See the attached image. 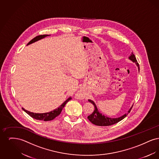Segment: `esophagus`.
Wrapping results in <instances>:
<instances>
[{"mask_svg":"<svg viewBox=\"0 0 159 159\" xmlns=\"http://www.w3.org/2000/svg\"><path fill=\"white\" fill-rule=\"evenodd\" d=\"M77 96L79 98L83 99L85 98V95L81 91H78L77 93Z\"/></svg>","mask_w":159,"mask_h":159,"instance_id":"34e87169","label":"esophagus"}]
</instances>
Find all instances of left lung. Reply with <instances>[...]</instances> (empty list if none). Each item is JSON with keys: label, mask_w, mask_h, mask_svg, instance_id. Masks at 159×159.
<instances>
[{"label": "left lung", "mask_w": 159, "mask_h": 159, "mask_svg": "<svg viewBox=\"0 0 159 159\" xmlns=\"http://www.w3.org/2000/svg\"><path fill=\"white\" fill-rule=\"evenodd\" d=\"M129 59L130 60L132 61H133L134 62L136 63V66L138 67V70L139 71V64L138 63L136 57H135V55L133 53V52H132V53L130 54V56H129ZM88 101L90 102L94 106L95 110H94L93 112L91 114V115L88 116V119H89V120L91 121L92 123H93L95 125H97V126H110V125H112L118 123L119 121H121V120H123L124 118H125L126 117V116L129 113H130L131 109L133 107V106H132L129 109V110L128 111V113L125 114L123 116H122L121 117H118V118H110V117L105 116L104 115H102V114L100 113L99 112L97 106H96L95 104L94 103V102L93 101H92L91 99H88Z\"/></svg>", "instance_id": "left-lung-1"}]
</instances>
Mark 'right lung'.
Wrapping results in <instances>:
<instances>
[{"label": "right lung", "instance_id": "obj_1", "mask_svg": "<svg viewBox=\"0 0 159 159\" xmlns=\"http://www.w3.org/2000/svg\"><path fill=\"white\" fill-rule=\"evenodd\" d=\"M49 35H46V34H43V35H39L34 38H33L31 40H30L28 44L30 45L32 43H34L36 41H38L40 39H42L43 38H45L46 36H48ZM71 97L68 98L63 104H62L58 108L54 110L53 111L49 112V113H32V112H30L27 110H25L24 108H23V110L28 114L29 116H30L31 117H33V119H35L36 120H43V121H49V120H52L54 119L56 117H57L58 115L60 114L61 113V111L62 110V108L64 107V106H66V103L68 102L70 99H71Z\"/></svg>", "mask_w": 159, "mask_h": 159}]
</instances>
